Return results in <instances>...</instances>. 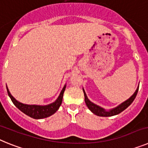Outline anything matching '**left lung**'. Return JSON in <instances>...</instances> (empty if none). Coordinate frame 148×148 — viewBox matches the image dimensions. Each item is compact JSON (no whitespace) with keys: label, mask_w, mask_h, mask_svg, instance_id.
<instances>
[{"label":"left lung","mask_w":148,"mask_h":148,"mask_svg":"<svg viewBox=\"0 0 148 148\" xmlns=\"http://www.w3.org/2000/svg\"><path fill=\"white\" fill-rule=\"evenodd\" d=\"M138 87H137V89L136 90L135 92H134L129 99H127L126 101H125L124 102L120 104L119 105H118L117 107H116V108L107 110L104 109V108L100 107V106L94 104L92 101H90L89 100L88 98H87V94H86L85 91H84V90L83 88L84 94V100H85L86 105L87 106V108H88L89 110L95 115L99 116H103V117H108V116H116V115H118L119 113H121L123 110H125L127 108H128V107L132 104L133 100L135 99L136 96L137 95V92H138Z\"/></svg>","instance_id":"8db88e82"}]
</instances>
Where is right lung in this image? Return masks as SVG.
<instances>
[{"label": "right lung", "mask_w": 148, "mask_h": 148, "mask_svg": "<svg viewBox=\"0 0 148 148\" xmlns=\"http://www.w3.org/2000/svg\"><path fill=\"white\" fill-rule=\"evenodd\" d=\"M65 89H66V84H65L63 89L61 90L58 97L57 98V99L54 102L47 104V105H37V104H23V103L17 101L11 95L10 90H9L7 86H6L8 95H9L10 98L11 99L13 104H15V107L18 108L23 113H25L26 115H27V116L31 117V118L35 119H40L47 118L49 116L54 114L56 111L58 110V108L61 106V103H62L63 95H64Z\"/></svg>", "instance_id": "obj_1"}]
</instances>
